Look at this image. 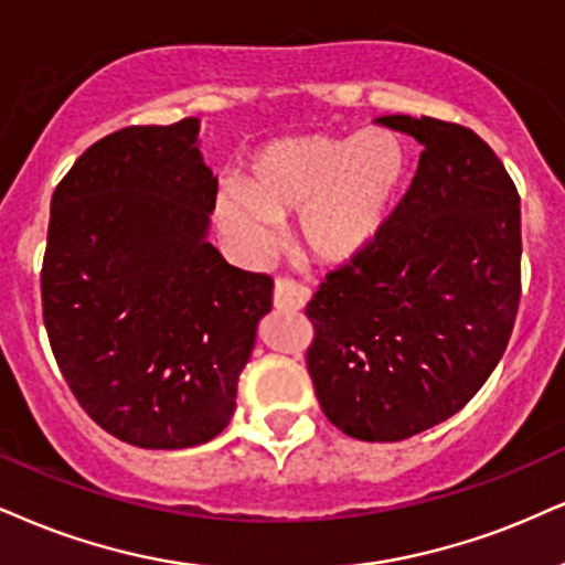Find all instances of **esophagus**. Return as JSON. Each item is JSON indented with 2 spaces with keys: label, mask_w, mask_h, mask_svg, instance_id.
<instances>
[{
  "label": "esophagus",
  "mask_w": 565,
  "mask_h": 565,
  "mask_svg": "<svg viewBox=\"0 0 565 565\" xmlns=\"http://www.w3.org/2000/svg\"><path fill=\"white\" fill-rule=\"evenodd\" d=\"M309 298H311V290L301 282L288 280V277H282V280H277V285H275V309L277 311H301L303 306L309 303Z\"/></svg>",
  "instance_id": "1"
}]
</instances>
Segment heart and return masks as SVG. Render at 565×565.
I'll use <instances>...</instances> for the list:
<instances>
[{
	"label": "heart",
	"mask_w": 565,
	"mask_h": 565,
	"mask_svg": "<svg viewBox=\"0 0 565 565\" xmlns=\"http://www.w3.org/2000/svg\"><path fill=\"white\" fill-rule=\"evenodd\" d=\"M406 175V143L387 128L282 138L250 154L238 191L220 193L214 214L222 233L256 256L275 250V225L301 217V248L338 267L377 243Z\"/></svg>",
	"instance_id": "b5f03b06"
}]
</instances>
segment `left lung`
Returning a JSON list of instances; mask_svg holds the SVG:
<instances>
[{"label": "left lung", "mask_w": 565, "mask_h": 565, "mask_svg": "<svg viewBox=\"0 0 565 565\" xmlns=\"http://www.w3.org/2000/svg\"><path fill=\"white\" fill-rule=\"evenodd\" d=\"M377 122L424 146L385 230L306 306V366L348 437L398 443L458 414L503 359L521 301V199L475 130Z\"/></svg>", "instance_id": "1"}]
</instances>
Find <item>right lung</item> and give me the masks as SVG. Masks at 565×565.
<instances>
[{"label":"right lung","mask_w":565,"mask_h":565,"mask_svg":"<svg viewBox=\"0 0 565 565\" xmlns=\"http://www.w3.org/2000/svg\"><path fill=\"white\" fill-rule=\"evenodd\" d=\"M199 120L130 125L88 146L52 196L41 309L81 408L146 450L209 443L275 280L230 267L206 241L217 178Z\"/></svg>","instance_id":"add662e5"}]
</instances>
